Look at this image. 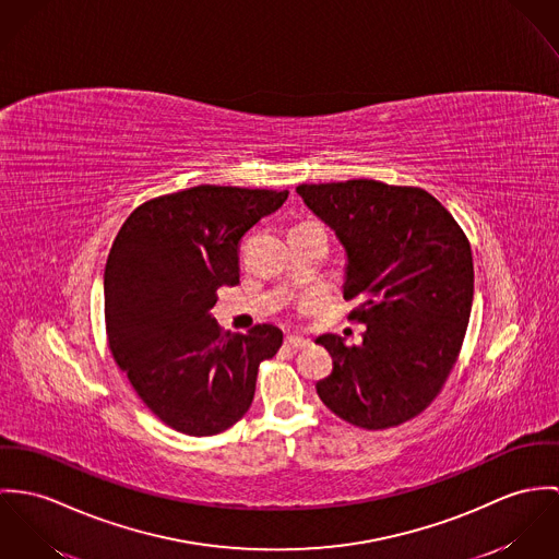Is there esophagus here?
<instances>
[{
	"mask_svg": "<svg viewBox=\"0 0 559 559\" xmlns=\"http://www.w3.org/2000/svg\"><path fill=\"white\" fill-rule=\"evenodd\" d=\"M307 345H309V341L298 338V336H287L285 338V347H289V349H305Z\"/></svg>",
	"mask_w": 559,
	"mask_h": 559,
	"instance_id": "esophagus-1",
	"label": "esophagus"
}]
</instances>
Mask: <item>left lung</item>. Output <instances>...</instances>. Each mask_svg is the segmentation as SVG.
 Segmentation results:
<instances>
[{"instance_id":"obj_1","label":"left lung","mask_w":559,"mask_h":559,"mask_svg":"<svg viewBox=\"0 0 559 559\" xmlns=\"http://www.w3.org/2000/svg\"><path fill=\"white\" fill-rule=\"evenodd\" d=\"M347 250L349 319L362 345L317 338L332 372L317 381L323 405L345 423L381 431L420 416L454 369L474 300L469 240L431 192L347 180L296 188Z\"/></svg>"}]
</instances>
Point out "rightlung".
<instances>
[{"label":"right lung","instance_id":"add662e5","mask_svg":"<svg viewBox=\"0 0 559 559\" xmlns=\"http://www.w3.org/2000/svg\"><path fill=\"white\" fill-rule=\"evenodd\" d=\"M289 190L201 187L154 197L126 218L105 265V325L116 365L167 427L223 433L249 412L257 372L283 332H225L210 309L240 283V240Z\"/></svg>","mask_w":559,"mask_h":559}]
</instances>
